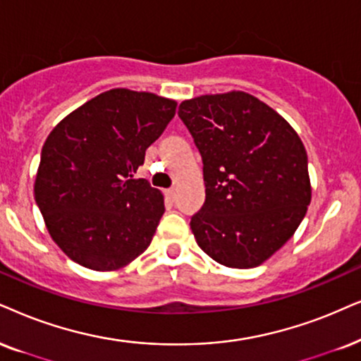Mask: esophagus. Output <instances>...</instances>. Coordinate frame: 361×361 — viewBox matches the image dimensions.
<instances>
[{"label":"esophagus","mask_w":361,"mask_h":361,"mask_svg":"<svg viewBox=\"0 0 361 361\" xmlns=\"http://www.w3.org/2000/svg\"><path fill=\"white\" fill-rule=\"evenodd\" d=\"M165 195H166V198H168V200H171V202H175V200H176V188H170V190H166V191H165Z\"/></svg>","instance_id":"1"}]
</instances>
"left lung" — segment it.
Here are the masks:
<instances>
[{
    "instance_id": "obj_1",
    "label": "left lung",
    "mask_w": 361,
    "mask_h": 361,
    "mask_svg": "<svg viewBox=\"0 0 361 361\" xmlns=\"http://www.w3.org/2000/svg\"><path fill=\"white\" fill-rule=\"evenodd\" d=\"M178 116L203 159L207 198L190 221L196 243L225 267H258L293 236L312 202L302 140L245 91L185 99Z\"/></svg>"
}]
</instances>
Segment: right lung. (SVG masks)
I'll list each match as a JSON object with an SVG mask.
<instances>
[{
    "mask_svg": "<svg viewBox=\"0 0 361 361\" xmlns=\"http://www.w3.org/2000/svg\"><path fill=\"white\" fill-rule=\"evenodd\" d=\"M175 111L173 99L115 88L81 104L48 135L35 200L53 241L73 262L120 270L152 243L165 202L133 173Z\"/></svg>",
    "mask_w": 361,
    "mask_h": 361,
    "instance_id": "right-lung-1",
    "label": "right lung"
}]
</instances>
